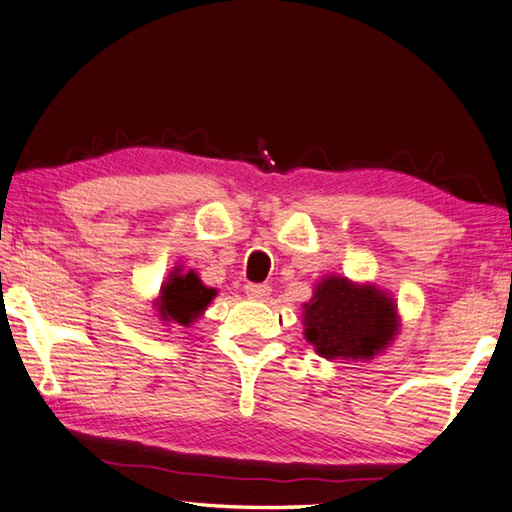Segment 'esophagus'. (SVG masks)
I'll return each instance as SVG.
<instances>
[{
    "label": "esophagus",
    "instance_id": "obj_1",
    "mask_svg": "<svg viewBox=\"0 0 512 512\" xmlns=\"http://www.w3.org/2000/svg\"><path fill=\"white\" fill-rule=\"evenodd\" d=\"M244 290L250 299H257V302H264V299L270 295V286L266 284H246Z\"/></svg>",
    "mask_w": 512,
    "mask_h": 512
}]
</instances>
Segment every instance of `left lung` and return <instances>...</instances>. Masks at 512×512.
<instances>
[{"label":"left lung","instance_id":"1","mask_svg":"<svg viewBox=\"0 0 512 512\" xmlns=\"http://www.w3.org/2000/svg\"><path fill=\"white\" fill-rule=\"evenodd\" d=\"M304 308V335L326 359L373 357L397 330L393 299L344 277H328L317 284L315 297Z\"/></svg>","mask_w":512,"mask_h":512}]
</instances>
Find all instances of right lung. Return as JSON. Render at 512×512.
Instances as JSON below:
<instances>
[{
	"mask_svg": "<svg viewBox=\"0 0 512 512\" xmlns=\"http://www.w3.org/2000/svg\"><path fill=\"white\" fill-rule=\"evenodd\" d=\"M217 295L215 288H206L199 277L188 270L184 275L182 270H175L168 282L162 286V299H159V315L164 322H173L177 326H188L190 322L204 313L210 299Z\"/></svg>",
	"mask_w": 512,
	"mask_h": 512,
	"instance_id": "right-lung-1",
	"label": "right lung"
}]
</instances>
